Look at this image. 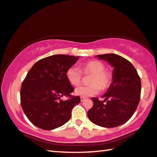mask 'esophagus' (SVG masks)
Listing matches in <instances>:
<instances>
[{
    "instance_id": "esophagus-1",
    "label": "esophagus",
    "mask_w": 157,
    "mask_h": 157,
    "mask_svg": "<svg viewBox=\"0 0 157 157\" xmlns=\"http://www.w3.org/2000/svg\"><path fill=\"white\" fill-rule=\"evenodd\" d=\"M80 100H81V102H83L84 100H85V98H84V97H81Z\"/></svg>"
}]
</instances>
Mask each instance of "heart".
I'll use <instances>...</instances> for the list:
<instances>
[{
    "label": "heart",
    "mask_w": 157,
    "mask_h": 157,
    "mask_svg": "<svg viewBox=\"0 0 157 157\" xmlns=\"http://www.w3.org/2000/svg\"><path fill=\"white\" fill-rule=\"evenodd\" d=\"M105 68V64L100 61L92 60L83 63L81 67L82 73L85 75H91L89 79L90 84L78 86L75 90V94L82 97H88L96 95L101 89L102 90L108 89L113 82V75L110 71ZM82 73L75 67H70L66 71V78L72 85L78 86L82 78Z\"/></svg>",
    "instance_id": "heart-1"
}]
</instances>
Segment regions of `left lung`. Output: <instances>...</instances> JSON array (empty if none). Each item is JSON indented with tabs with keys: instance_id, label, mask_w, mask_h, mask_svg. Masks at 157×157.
<instances>
[{
	"instance_id": "8db88e82",
	"label": "left lung",
	"mask_w": 157,
	"mask_h": 157,
	"mask_svg": "<svg viewBox=\"0 0 157 157\" xmlns=\"http://www.w3.org/2000/svg\"><path fill=\"white\" fill-rule=\"evenodd\" d=\"M113 67V80L106 93L91 98L94 105L87 115L91 122L106 128H113L126 123L135 113L140 98L141 81L130 61L115 54L96 55ZM106 103H105V102Z\"/></svg>"
}]
</instances>
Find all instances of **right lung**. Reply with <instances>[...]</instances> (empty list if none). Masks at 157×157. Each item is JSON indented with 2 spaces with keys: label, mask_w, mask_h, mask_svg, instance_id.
<instances>
[{
  "label": "right lung",
  "mask_w": 157,
  "mask_h": 157,
  "mask_svg": "<svg viewBox=\"0 0 157 157\" xmlns=\"http://www.w3.org/2000/svg\"><path fill=\"white\" fill-rule=\"evenodd\" d=\"M78 56L56 54L37 61L21 84V105L29 121L40 128L53 130L71 117L73 107L80 103L71 95L74 89L66 78V71ZM68 96L66 101L61 100Z\"/></svg>",
  "instance_id": "add662e5"
}]
</instances>
